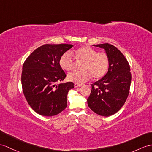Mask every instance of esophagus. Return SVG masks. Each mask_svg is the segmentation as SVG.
I'll return each mask as SVG.
<instances>
[{"label":"esophagus","instance_id":"obj_1","mask_svg":"<svg viewBox=\"0 0 152 152\" xmlns=\"http://www.w3.org/2000/svg\"><path fill=\"white\" fill-rule=\"evenodd\" d=\"M81 86H82V84H79V83H75V84H74V87H75V88L80 87Z\"/></svg>","mask_w":152,"mask_h":152}]
</instances>
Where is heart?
Instances as JSON below:
<instances>
[{"label":"heart","mask_w":152,"mask_h":152,"mask_svg":"<svg viewBox=\"0 0 152 152\" xmlns=\"http://www.w3.org/2000/svg\"><path fill=\"white\" fill-rule=\"evenodd\" d=\"M77 61H83L81 71H73L68 74L69 81L76 83H84L93 76L98 79L104 77L110 66V58L108 54L97 51L90 46H84L77 49L73 53ZM68 51L62 55L59 60L61 67L66 71L72 70L75 66V60Z\"/></svg>","instance_id":"b5f03b06"}]
</instances>
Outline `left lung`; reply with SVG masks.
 <instances>
[{
  "label": "left lung",
  "mask_w": 152,
  "mask_h": 152,
  "mask_svg": "<svg viewBox=\"0 0 152 152\" xmlns=\"http://www.w3.org/2000/svg\"><path fill=\"white\" fill-rule=\"evenodd\" d=\"M103 48L110 58L108 71L91 84L88 105L99 115L108 117L117 113L129 95L132 75L126 58L116 47L108 43L93 45Z\"/></svg>",
  "instance_id": "8db88e82"
}]
</instances>
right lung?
I'll list each match as a JSON object with an SVG mask.
<instances>
[{
    "label": "right lung",
    "mask_w": 152,
    "mask_h": 152,
    "mask_svg": "<svg viewBox=\"0 0 152 152\" xmlns=\"http://www.w3.org/2000/svg\"><path fill=\"white\" fill-rule=\"evenodd\" d=\"M72 44H44L29 55L23 66L21 83L25 98L36 113L51 117L67 107V95L72 82L59 83L66 77L60 58Z\"/></svg>",
    "instance_id": "add662e5"
}]
</instances>
